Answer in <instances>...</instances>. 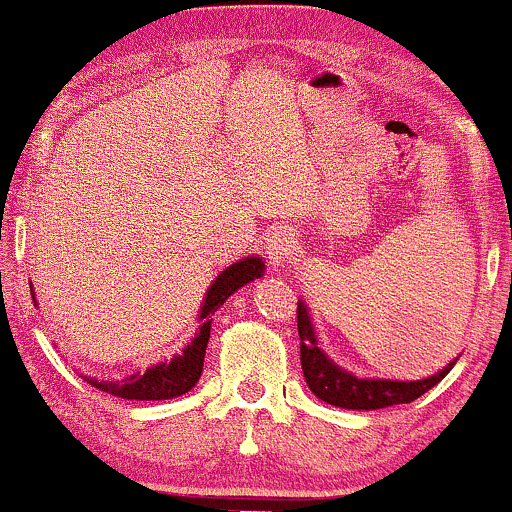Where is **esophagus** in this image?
<instances>
[{
  "label": "esophagus",
  "instance_id": "obj_1",
  "mask_svg": "<svg viewBox=\"0 0 512 512\" xmlns=\"http://www.w3.org/2000/svg\"><path fill=\"white\" fill-rule=\"evenodd\" d=\"M296 252H298V238L291 228L279 226L267 236V257L274 269H281L286 267V264H291L293 257H296Z\"/></svg>",
  "mask_w": 512,
  "mask_h": 512
}]
</instances>
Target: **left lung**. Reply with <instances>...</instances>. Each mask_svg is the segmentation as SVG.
<instances>
[{
  "mask_svg": "<svg viewBox=\"0 0 512 512\" xmlns=\"http://www.w3.org/2000/svg\"><path fill=\"white\" fill-rule=\"evenodd\" d=\"M298 337H301V366L310 392L322 402L332 404V407L354 411L385 409L392 407V404L414 402L431 387H436L457 363V358H452L443 370L421 380L363 378V375L351 373V370L334 363L322 351L320 342H317L313 317H310L305 301H298Z\"/></svg>",
  "mask_w": 512,
  "mask_h": 512,
  "instance_id": "8db88e82",
  "label": "left lung"
}]
</instances>
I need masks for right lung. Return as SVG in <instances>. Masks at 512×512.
I'll list each match as a JSON object with an SVG mask.
<instances>
[{"instance_id":"add662e5","label":"right lung","mask_w":512,"mask_h":512,"mask_svg":"<svg viewBox=\"0 0 512 512\" xmlns=\"http://www.w3.org/2000/svg\"><path fill=\"white\" fill-rule=\"evenodd\" d=\"M264 274V262L260 255L243 257V260L228 264L223 272L211 281V286L204 293V301L199 305L197 315V332L190 342L185 344V349L173 358H163V361L154 363L146 370H137V373L127 375L125 380H98L91 375H81L88 385H93L96 390L108 392V395L122 397V399H142V402H156V399H173L190 392L192 387L199 383V375L204 368V354H207L209 334H211V320L214 313L228 301L231 293H236L240 286L250 284V281L260 279ZM33 303L35 293L31 289Z\"/></svg>"}]
</instances>
